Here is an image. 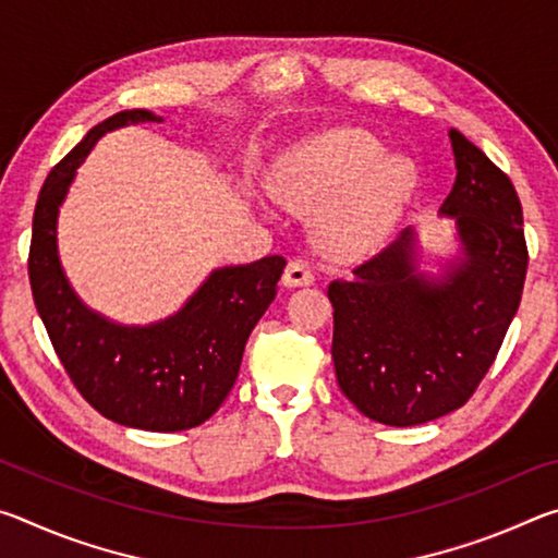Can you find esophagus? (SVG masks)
Returning <instances> with one entry per match:
<instances>
[{
	"label": "esophagus",
	"mask_w": 558,
	"mask_h": 558,
	"mask_svg": "<svg viewBox=\"0 0 558 558\" xmlns=\"http://www.w3.org/2000/svg\"><path fill=\"white\" fill-rule=\"evenodd\" d=\"M315 282V272L307 268V263L290 260L286 272H282V286L286 288H307Z\"/></svg>",
	"instance_id": "34e87169"
}]
</instances>
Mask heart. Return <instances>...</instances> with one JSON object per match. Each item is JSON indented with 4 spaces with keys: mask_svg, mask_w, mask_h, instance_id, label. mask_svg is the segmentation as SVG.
Returning <instances> with one entry per match:
<instances>
[{
    "mask_svg": "<svg viewBox=\"0 0 558 558\" xmlns=\"http://www.w3.org/2000/svg\"><path fill=\"white\" fill-rule=\"evenodd\" d=\"M268 186L292 211H313L310 233L325 256L362 260L399 229L418 169L409 157L384 153L369 132L337 128L288 149Z\"/></svg>",
    "mask_w": 558,
    "mask_h": 558,
    "instance_id": "heart-1",
    "label": "heart"
}]
</instances>
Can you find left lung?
<instances>
[{"label":"left lung","instance_id":"obj_1","mask_svg":"<svg viewBox=\"0 0 558 558\" xmlns=\"http://www.w3.org/2000/svg\"><path fill=\"white\" fill-rule=\"evenodd\" d=\"M456 184L438 216L448 253L405 229L389 248L332 280L337 384L366 418L418 426L460 409L483 381L522 300L526 243L509 177L448 130Z\"/></svg>","mask_w":558,"mask_h":558}]
</instances>
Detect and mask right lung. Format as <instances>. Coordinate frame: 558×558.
<instances>
[{
    "instance_id": "add662e5",
    "label": "right lung",
    "mask_w": 558,
    "mask_h": 558,
    "mask_svg": "<svg viewBox=\"0 0 558 558\" xmlns=\"http://www.w3.org/2000/svg\"><path fill=\"white\" fill-rule=\"evenodd\" d=\"M143 122L162 118L153 110L116 112L51 169L34 211L29 280L46 332L83 399L120 426L174 433L202 426L229 396L245 342L276 300L286 258L214 268L177 313L149 325H125L88 307L59 256L61 206L98 140Z\"/></svg>"
}]
</instances>
